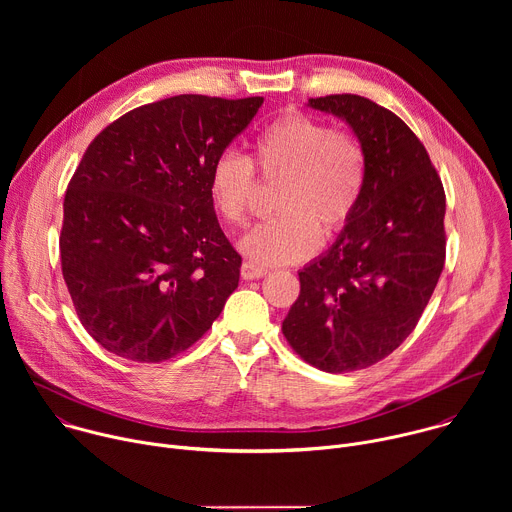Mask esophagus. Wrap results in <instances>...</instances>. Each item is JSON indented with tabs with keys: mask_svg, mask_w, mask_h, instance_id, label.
<instances>
[{
	"mask_svg": "<svg viewBox=\"0 0 512 512\" xmlns=\"http://www.w3.org/2000/svg\"><path fill=\"white\" fill-rule=\"evenodd\" d=\"M265 275H267V269H265V267H259V265L251 263V261H245V263L241 265V277H243V279H261V277H265Z\"/></svg>",
	"mask_w": 512,
	"mask_h": 512,
	"instance_id": "esophagus-1",
	"label": "esophagus"
}]
</instances>
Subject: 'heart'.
Listing matches in <instances>:
<instances>
[{
    "instance_id": "obj_1",
    "label": "heart",
    "mask_w": 512,
    "mask_h": 512,
    "mask_svg": "<svg viewBox=\"0 0 512 512\" xmlns=\"http://www.w3.org/2000/svg\"><path fill=\"white\" fill-rule=\"evenodd\" d=\"M253 161L267 178H283L279 216L255 225L239 249L255 265H285L310 257L324 237L350 221L367 180V156L348 133L289 113L267 123L251 141V160L223 152L208 172V198L223 223L241 225L255 186Z\"/></svg>"
}]
</instances>
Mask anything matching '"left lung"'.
<instances>
[{
    "mask_svg": "<svg viewBox=\"0 0 512 512\" xmlns=\"http://www.w3.org/2000/svg\"><path fill=\"white\" fill-rule=\"evenodd\" d=\"M344 121L367 156V180L338 239L300 273L281 330L326 373L389 356L417 326L446 259V194L423 143L389 109L358 97L310 99Z\"/></svg>",
    "mask_w": 512,
    "mask_h": 512,
    "instance_id": "1",
    "label": "left lung"
}]
</instances>
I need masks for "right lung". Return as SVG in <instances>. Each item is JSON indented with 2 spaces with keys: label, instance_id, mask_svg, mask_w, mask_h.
<instances>
[{
  "label": "right lung",
  "instance_id": "1",
  "mask_svg": "<svg viewBox=\"0 0 512 512\" xmlns=\"http://www.w3.org/2000/svg\"><path fill=\"white\" fill-rule=\"evenodd\" d=\"M261 105L178 95L129 111L89 145L64 196L60 261L105 350L162 362L221 316L241 255L218 227L208 172Z\"/></svg>",
  "mask_w": 512,
  "mask_h": 512
}]
</instances>
